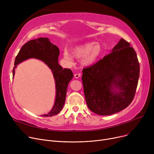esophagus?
I'll use <instances>...</instances> for the list:
<instances>
[{
  "label": "esophagus",
  "instance_id": "obj_1",
  "mask_svg": "<svg viewBox=\"0 0 154 154\" xmlns=\"http://www.w3.org/2000/svg\"><path fill=\"white\" fill-rule=\"evenodd\" d=\"M80 74H74V77H75V78H76V79H78V78H79L80 77Z\"/></svg>",
  "mask_w": 154,
  "mask_h": 154
}]
</instances>
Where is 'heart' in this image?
I'll return each mask as SVG.
<instances>
[{
  "label": "heart",
  "instance_id": "obj_1",
  "mask_svg": "<svg viewBox=\"0 0 154 154\" xmlns=\"http://www.w3.org/2000/svg\"><path fill=\"white\" fill-rule=\"evenodd\" d=\"M103 47L99 42H87L77 45L72 48V56L77 59L82 58L81 63L84 66L89 67L97 61L103 54ZM63 58L71 60L72 56L65 51L63 54Z\"/></svg>",
  "mask_w": 154,
  "mask_h": 154
}]
</instances>
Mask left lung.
<instances>
[{"mask_svg": "<svg viewBox=\"0 0 154 154\" xmlns=\"http://www.w3.org/2000/svg\"><path fill=\"white\" fill-rule=\"evenodd\" d=\"M82 77L87 107L100 116L127 108L134 99L140 66L136 52L121 38L112 52L83 69Z\"/></svg>", "mask_w": 154, "mask_h": 154, "instance_id": "8db88e82", "label": "left lung"}]
</instances>
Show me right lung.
<instances>
[{
    "instance_id": "add662e5",
    "label": "right lung",
    "mask_w": 154,
    "mask_h": 154,
    "mask_svg": "<svg viewBox=\"0 0 154 154\" xmlns=\"http://www.w3.org/2000/svg\"><path fill=\"white\" fill-rule=\"evenodd\" d=\"M59 48L51 43L49 39L40 37L24 44L15 59L13 76L17 65L29 59L42 60L52 70L55 84V100L51 110L42 116L43 117H51L61 111L65 104L68 84L74 77L70 69H63L59 64Z\"/></svg>"
}]
</instances>
